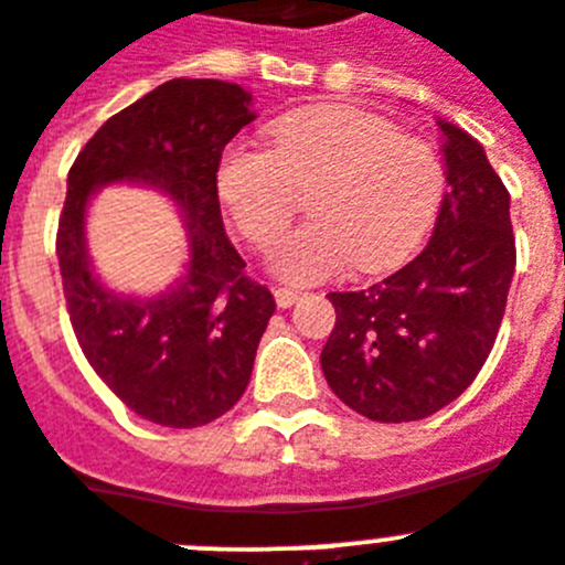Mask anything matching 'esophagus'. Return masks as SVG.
<instances>
[{"label":"esophagus","mask_w":565,"mask_h":565,"mask_svg":"<svg viewBox=\"0 0 565 565\" xmlns=\"http://www.w3.org/2000/svg\"><path fill=\"white\" fill-rule=\"evenodd\" d=\"M300 294L302 291H297V288H274V300H277V306L279 308H291L294 302L300 300Z\"/></svg>","instance_id":"esophagus-1"}]
</instances>
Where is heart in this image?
<instances>
[{"label":"heart","instance_id":"obj_1","mask_svg":"<svg viewBox=\"0 0 565 565\" xmlns=\"http://www.w3.org/2000/svg\"><path fill=\"white\" fill-rule=\"evenodd\" d=\"M271 151L236 142L223 153L220 194L254 248H271L311 191V223L277 245V277L308 286L345 271H388L412 254L446 191L434 145L349 105L291 110L268 125Z\"/></svg>","mask_w":565,"mask_h":565}]
</instances>
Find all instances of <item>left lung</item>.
I'll return each instance as SVG.
<instances>
[{"mask_svg":"<svg viewBox=\"0 0 565 565\" xmlns=\"http://www.w3.org/2000/svg\"><path fill=\"white\" fill-rule=\"evenodd\" d=\"M443 131L448 191L426 248L365 291H331L334 331L320 354L331 392L377 423L423 420L483 369L514 277L509 191L483 145Z\"/></svg>","mask_w":565,"mask_h":565,"instance_id":"8db88e82","label":"left lung"}]
</instances>
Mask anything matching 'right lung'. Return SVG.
<instances>
[{
    "mask_svg": "<svg viewBox=\"0 0 565 565\" xmlns=\"http://www.w3.org/2000/svg\"><path fill=\"white\" fill-rule=\"evenodd\" d=\"M254 117L250 94L234 82L171 79L114 114L67 173L56 257L71 326L103 383L157 426L196 428L223 417L243 397L277 308L245 274L216 196L225 145ZM110 181L159 186L186 216L192 259L157 298H122L89 268L84 214Z\"/></svg>",
    "mask_w": 565,
    "mask_h": 565,
    "instance_id": "obj_1",
    "label": "right lung"
}]
</instances>
